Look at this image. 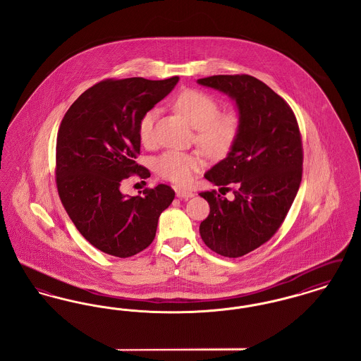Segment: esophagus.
I'll return each instance as SVG.
<instances>
[{
  "instance_id": "obj_1",
  "label": "esophagus",
  "mask_w": 361,
  "mask_h": 361,
  "mask_svg": "<svg viewBox=\"0 0 361 361\" xmlns=\"http://www.w3.org/2000/svg\"><path fill=\"white\" fill-rule=\"evenodd\" d=\"M176 196L180 199H189L193 196V192L187 190V189H176Z\"/></svg>"
}]
</instances>
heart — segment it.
Masks as SVG:
<instances>
[{
    "label": "heart",
    "mask_w": 361,
    "mask_h": 361,
    "mask_svg": "<svg viewBox=\"0 0 361 361\" xmlns=\"http://www.w3.org/2000/svg\"><path fill=\"white\" fill-rule=\"evenodd\" d=\"M173 105L196 128V140L207 153L224 157L231 152L240 133V119L235 112H221L219 102L200 89L178 92ZM157 118V108L145 111L139 118L137 137L143 143L153 142ZM154 166L162 178L177 185H188L195 173L204 166V159L199 153L168 150L155 159Z\"/></svg>",
    "instance_id": "b5f03b06"
}]
</instances>
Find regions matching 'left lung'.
Instances as JSON below:
<instances>
[{
  "instance_id": "obj_1",
  "label": "left lung",
  "mask_w": 361,
  "mask_h": 361,
  "mask_svg": "<svg viewBox=\"0 0 361 361\" xmlns=\"http://www.w3.org/2000/svg\"><path fill=\"white\" fill-rule=\"evenodd\" d=\"M197 82L228 94L240 112L234 147L204 174L222 195L234 185V200L215 189L200 192L209 215L199 230L215 253L240 257L271 240L284 222L302 181V137L291 106L257 78L211 75Z\"/></svg>"
}]
</instances>
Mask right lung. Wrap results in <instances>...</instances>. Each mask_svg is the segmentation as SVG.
Here are the masks:
<instances>
[{"mask_svg": "<svg viewBox=\"0 0 361 361\" xmlns=\"http://www.w3.org/2000/svg\"><path fill=\"white\" fill-rule=\"evenodd\" d=\"M178 77L104 80L71 104L56 137L55 181L71 222L89 243L115 257H131L155 237L158 218L174 190L159 184L126 196L121 180L150 172L135 162L142 114L172 92Z\"/></svg>", "mask_w": 361, "mask_h": 361, "instance_id": "obj_1", "label": "right lung"}]
</instances>
